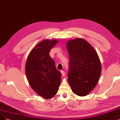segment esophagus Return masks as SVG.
I'll return each instance as SVG.
<instances>
[{
  "label": "esophagus",
  "instance_id": "obj_1",
  "mask_svg": "<svg viewBox=\"0 0 120 120\" xmlns=\"http://www.w3.org/2000/svg\"><path fill=\"white\" fill-rule=\"evenodd\" d=\"M60 72H61V73L62 74V76H65V72H64V70H61L60 71Z\"/></svg>",
  "mask_w": 120,
  "mask_h": 120
}]
</instances>
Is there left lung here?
Returning a JSON list of instances; mask_svg holds the SVG:
<instances>
[{
  "label": "left lung",
  "instance_id": "obj_1",
  "mask_svg": "<svg viewBox=\"0 0 120 120\" xmlns=\"http://www.w3.org/2000/svg\"><path fill=\"white\" fill-rule=\"evenodd\" d=\"M69 57L68 81L73 92L85 96L97 85L101 66L98 55L85 40L77 38L66 43Z\"/></svg>",
  "mask_w": 120,
  "mask_h": 120
}]
</instances>
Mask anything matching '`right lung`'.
I'll return each mask as SVG.
<instances>
[{
    "label": "right lung",
    "instance_id": "obj_1",
    "mask_svg": "<svg viewBox=\"0 0 120 120\" xmlns=\"http://www.w3.org/2000/svg\"><path fill=\"white\" fill-rule=\"evenodd\" d=\"M56 40H44L33 48L27 57L26 74L31 87L40 96L51 98L57 93L61 74L49 55Z\"/></svg>",
    "mask_w": 120,
    "mask_h": 120
}]
</instances>
